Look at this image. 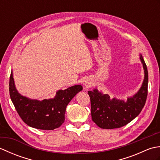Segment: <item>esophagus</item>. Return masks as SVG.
Here are the masks:
<instances>
[{
	"instance_id": "esophagus-1",
	"label": "esophagus",
	"mask_w": 160,
	"mask_h": 160,
	"mask_svg": "<svg viewBox=\"0 0 160 160\" xmlns=\"http://www.w3.org/2000/svg\"><path fill=\"white\" fill-rule=\"evenodd\" d=\"M85 86H86V87H89V86H90V84L87 82V83H85Z\"/></svg>"
}]
</instances>
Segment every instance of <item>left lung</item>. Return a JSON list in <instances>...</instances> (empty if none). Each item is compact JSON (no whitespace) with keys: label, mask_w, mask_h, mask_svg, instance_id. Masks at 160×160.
Listing matches in <instances>:
<instances>
[{"label":"left lung","mask_w":160,"mask_h":160,"mask_svg":"<svg viewBox=\"0 0 160 160\" xmlns=\"http://www.w3.org/2000/svg\"><path fill=\"white\" fill-rule=\"evenodd\" d=\"M140 58L143 64L144 79L138 92L127 102L110 99L108 94L99 92L97 89L89 91L91 100V113L92 120L98 127L104 129L120 128L127 125L140 113L147 100L148 94V70L143 57Z\"/></svg>","instance_id":"left-lung-1"}]
</instances>
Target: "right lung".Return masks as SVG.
Here are the masks:
<instances>
[{
  "mask_svg": "<svg viewBox=\"0 0 160 160\" xmlns=\"http://www.w3.org/2000/svg\"><path fill=\"white\" fill-rule=\"evenodd\" d=\"M82 90L81 85H74L59 90L53 99L39 101L22 96L17 91L12 71L9 78V95L17 113L28 126L41 130H53L64 122L67 104Z\"/></svg>",
  "mask_w": 160,
  "mask_h": 160,
  "instance_id": "obj_1",
  "label": "right lung"
}]
</instances>
